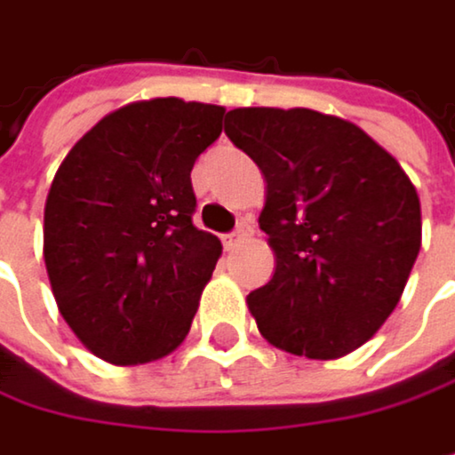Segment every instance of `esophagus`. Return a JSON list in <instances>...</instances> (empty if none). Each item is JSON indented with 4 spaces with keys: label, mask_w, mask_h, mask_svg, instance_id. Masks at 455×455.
I'll list each match as a JSON object with an SVG mask.
<instances>
[{
    "label": "esophagus",
    "mask_w": 455,
    "mask_h": 455,
    "mask_svg": "<svg viewBox=\"0 0 455 455\" xmlns=\"http://www.w3.org/2000/svg\"><path fill=\"white\" fill-rule=\"evenodd\" d=\"M251 233H254L251 222H249V220H241V222H238V228H235L233 233H228V235H225V246H228V249H235V246H238V243H243Z\"/></svg>",
    "instance_id": "34e87169"
}]
</instances>
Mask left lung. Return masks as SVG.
<instances>
[{"label": "left lung", "instance_id": "obj_1", "mask_svg": "<svg viewBox=\"0 0 455 455\" xmlns=\"http://www.w3.org/2000/svg\"><path fill=\"white\" fill-rule=\"evenodd\" d=\"M225 134L265 174L259 228L273 278L249 294L262 337L315 360L371 339L421 249V206L400 164L360 126L310 108H235Z\"/></svg>", "mask_w": 455, "mask_h": 455}]
</instances>
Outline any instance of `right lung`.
<instances>
[{
  "label": "right lung",
  "instance_id": "right-lung-1",
  "mask_svg": "<svg viewBox=\"0 0 455 455\" xmlns=\"http://www.w3.org/2000/svg\"><path fill=\"white\" fill-rule=\"evenodd\" d=\"M225 108L156 98L98 121L60 164L44 206L55 302L87 349L150 363L190 331L222 254L193 225L190 169L220 137Z\"/></svg>",
  "mask_w": 455,
  "mask_h": 455
}]
</instances>
